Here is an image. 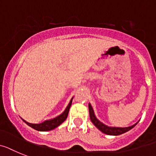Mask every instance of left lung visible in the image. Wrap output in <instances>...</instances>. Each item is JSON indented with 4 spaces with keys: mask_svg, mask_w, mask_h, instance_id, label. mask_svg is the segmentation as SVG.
Returning <instances> with one entry per match:
<instances>
[{
    "mask_svg": "<svg viewBox=\"0 0 156 156\" xmlns=\"http://www.w3.org/2000/svg\"><path fill=\"white\" fill-rule=\"evenodd\" d=\"M89 112H90V120L92 121L95 126L98 128L101 132H102L103 133L107 135H110V136H118V135H121L123 133H126L133 128H134L136 125H137V123H136L135 125H132V126L126 127V128H119V127H109L108 125H105L102 122H101L100 120H98L96 117L95 114H94V111L93 109L92 105L89 104Z\"/></svg>",
    "mask_w": 156,
    "mask_h": 156,
    "instance_id": "8db88e82",
    "label": "left lung"
}]
</instances>
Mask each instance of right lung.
<instances>
[{"label": "right lung", "mask_w": 156, "mask_h": 156, "mask_svg": "<svg viewBox=\"0 0 156 156\" xmlns=\"http://www.w3.org/2000/svg\"><path fill=\"white\" fill-rule=\"evenodd\" d=\"M72 100H73V98H72L71 100L70 101V103L68 104L67 107H66V109L64 110V112H62V113H61L59 116H56V117H55V118L53 119L45 120V121H44L43 123H40V124H31V123L27 122V121L23 120V119H22V120H23L28 126L31 127L32 129H36V130L37 131L46 132V131L52 130V129H55V128H57L58 126H59L62 122H64V121L66 120V117H67L68 116V112H69L70 108V106H71Z\"/></svg>", "instance_id": "1"}]
</instances>
